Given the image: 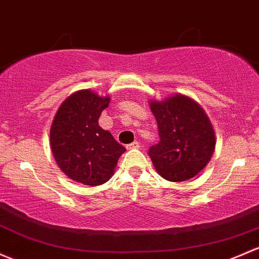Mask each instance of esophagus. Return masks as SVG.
Returning a JSON list of instances; mask_svg holds the SVG:
<instances>
[{"label": "esophagus", "mask_w": 259, "mask_h": 259, "mask_svg": "<svg viewBox=\"0 0 259 259\" xmlns=\"http://www.w3.org/2000/svg\"><path fill=\"white\" fill-rule=\"evenodd\" d=\"M139 148H140V144H139V141H134V143L126 145L127 150H132V149H139Z\"/></svg>", "instance_id": "1"}]
</instances>
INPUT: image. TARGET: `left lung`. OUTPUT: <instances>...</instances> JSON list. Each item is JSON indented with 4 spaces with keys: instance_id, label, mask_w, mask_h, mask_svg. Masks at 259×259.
<instances>
[{
    "instance_id": "8db88e82",
    "label": "left lung",
    "mask_w": 259,
    "mask_h": 259,
    "mask_svg": "<svg viewBox=\"0 0 259 259\" xmlns=\"http://www.w3.org/2000/svg\"><path fill=\"white\" fill-rule=\"evenodd\" d=\"M160 141L149 149L155 170L167 181L181 182L197 175L216 146L213 127L202 107L187 95L164 102L150 100Z\"/></svg>"
}]
</instances>
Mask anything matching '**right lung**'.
<instances>
[{
    "mask_svg": "<svg viewBox=\"0 0 259 259\" xmlns=\"http://www.w3.org/2000/svg\"><path fill=\"white\" fill-rule=\"evenodd\" d=\"M110 98L89 89L75 92L57 111L51 126V149L57 165L69 179L98 186L113 176L125 148L99 126Z\"/></svg>",
    "mask_w": 259,
    "mask_h": 259,
    "instance_id": "right-lung-1",
    "label": "right lung"
}]
</instances>
